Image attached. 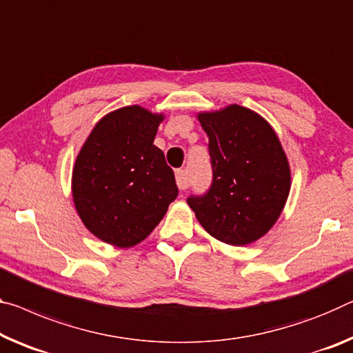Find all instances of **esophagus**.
Here are the masks:
<instances>
[{"label": "esophagus", "mask_w": 353, "mask_h": 353, "mask_svg": "<svg viewBox=\"0 0 353 353\" xmlns=\"http://www.w3.org/2000/svg\"><path fill=\"white\" fill-rule=\"evenodd\" d=\"M176 182H177V187L179 190H187L190 185V181L187 177V172L183 170H179L176 171Z\"/></svg>", "instance_id": "esophagus-1"}]
</instances>
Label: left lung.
<instances>
[{"instance_id": "8db88e82", "label": "left lung", "mask_w": 353, "mask_h": 353, "mask_svg": "<svg viewBox=\"0 0 353 353\" xmlns=\"http://www.w3.org/2000/svg\"><path fill=\"white\" fill-rule=\"evenodd\" d=\"M209 137L212 185L188 205L212 237L234 247L256 242L281 215L290 168L272 125L254 111L229 105L199 113Z\"/></svg>"}]
</instances>
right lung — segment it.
Masks as SVG:
<instances>
[{
    "label": "right lung",
    "mask_w": 353,
    "mask_h": 353,
    "mask_svg": "<svg viewBox=\"0 0 353 353\" xmlns=\"http://www.w3.org/2000/svg\"><path fill=\"white\" fill-rule=\"evenodd\" d=\"M163 114L139 105L111 111L92 128L72 172L75 209L94 236L117 248L146 239L179 190L154 144Z\"/></svg>",
    "instance_id": "right-lung-1"
}]
</instances>
